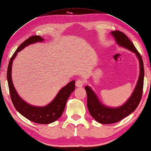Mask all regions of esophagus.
I'll list each match as a JSON object with an SVG mask.
<instances>
[{"instance_id": "1", "label": "esophagus", "mask_w": 151, "mask_h": 151, "mask_svg": "<svg viewBox=\"0 0 151 151\" xmlns=\"http://www.w3.org/2000/svg\"><path fill=\"white\" fill-rule=\"evenodd\" d=\"M83 82L80 80H77V81H76V87H78V88H81L83 86Z\"/></svg>"}]
</instances>
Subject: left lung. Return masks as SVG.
<instances>
[{
  "label": "left lung",
  "instance_id": "1",
  "mask_svg": "<svg viewBox=\"0 0 151 151\" xmlns=\"http://www.w3.org/2000/svg\"><path fill=\"white\" fill-rule=\"evenodd\" d=\"M110 34L114 37L118 45L134 53L139 61L140 73L137 84L130 97L127 102L118 107H109L104 104L99 100L91 87L86 86L85 90L87 93V106L90 115L95 120L101 124H108L119 122L123 118L128 116L137 109L142 95L143 83H144V65L141 55L131 41L124 33L119 31H113Z\"/></svg>",
  "mask_w": 151,
  "mask_h": 151
}]
</instances>
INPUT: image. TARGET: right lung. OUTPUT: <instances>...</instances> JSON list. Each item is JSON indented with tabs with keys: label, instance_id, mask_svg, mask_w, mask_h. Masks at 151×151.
Returning <instances> with one entry per match:
<instances>
[{
	"label": "right lung",
	"instance_id": "add662e5",
	"mask_svg": "<svg viewBox=\"0 0 151 151\" xmlns=\"http://www.w3.org/2000/svg\"><path fill=\"white\" fill-rule=\"evenodd\" d=\"M43 41L44 39L41 37L34 35L27 39L23 43L21 44V45L17 48L10 59L8 69H7V81H8L12 102L16 110L24 117L32 122L38 123V124H47L55 122L61 117L65 109L68 99L70 97L71 93L75 90V81L73 80L70 81V83L61 88L55 98L47 105L44 106H35L26 102L23 99L20 97L16 91V89L14 88L11 76L12 65H13V60L17 55V53L25 47L31 44Z\"/></svg>",
	"mask_w": 151,
	"mask_h": 151
}]
</instances>
